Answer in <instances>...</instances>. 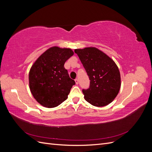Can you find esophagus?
Returning a JSON list of instances; mask_svg holds the SVG:
<instances>
[{"label": "esophagus", "mask_w": 152, "mask_h": 152, "mask_svg": "<svg viewBox=\"0 0 152 152\" xmlns=\"http://www.w3.org/2000/svg\"><path fill=\"white\" fill-rule=\"evenodd\" d=\"M75 84L77 85V84H79V80H78L77 79H76L75 80Z\"/></svg>", "instance_id": "34e87169"}]
</instances>
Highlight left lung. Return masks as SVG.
Instances as JSON below:
<instances>
[{
    "mask_svg": "<svg viewBox=\"0 0 152 152\" xmlns=\"http://www.w3.org/2000/svg\"><path fill=\"white\" fill-rule=\"evenodd\" d=\"M89 76L90 86L82 89L84 98L95 107L112 102L121 88V75L115 62L96 48L75 50Z\"/></svg>",
    "mask_w": 152,
    "mask_h": 152,
    "instance_id": "8db88e82",
    "label": "left lung"
}]
</instances>
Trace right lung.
Masks as SVG:
<instances>
[{"label": "right lung", "mask_w": 152, "mask_h": 152, "mask_svg": "<svg viewBox=\"0 0 152 152\" xmlns=\"http://www.w3.org/2000/svg\"><path fill=\"white\" fill-rule=\"evenodd\" d=\"M73 54L70 49L53 47L40 55L32 65L29 72L30 89L37 102L44 107L60 104L75 84L64 67Z\"/></svg>", "instance_id": "obj_1"}]
</instances>
